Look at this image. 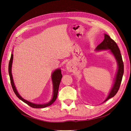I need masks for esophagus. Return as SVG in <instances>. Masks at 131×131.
<instances>
[{
  "label": "esophagus",
  "instance_id": "esophagus-1",
  "mask_svg": "<svg viewBox=\"0 0 131 131\" xmlns=\"http://www.w3.org/2000/svg\"><path fill=\"white\" fill-rule=\"evenodd\" d=\"M67 69H68V70L70 72H73V70H74V67L73 66V65L72 64V63H68L67 64Z\"/></svg>",
  "mask_w": 131,
  "mask_h": 131
}]
</instances>
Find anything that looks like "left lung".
<instances>
[{"instance_id": "8db88e82", "label": "left lung", "mask_w": 131, "mask_h": 131, "mask_svg": "<svg viewBox=\"0 0 131 131\" xmlns=\"http://www.w3.org/2000/svg\"><path fill=\"white\" fill-rule=\"evenodd\" d=\"M106 49H110L111 52L113 53V54L114 55V56L115 57L117 62L118 67L115 80L114 85L112 90L110 91L109 96L106 98L104 102L106 101L107 100H109V99L113 97L118 92L121 85L123 74H124V63H123L121 54L120 53L119 48H118V47L115 41L113 40L108 35L105 34L104 40L100 44H99L97 46L96 50H101Z\"/></svg>"}]
</instances>
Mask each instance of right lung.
Returning <instances> with one entry per match:
<instances>
[{
	"instance_id": "right-lung-1",
	"label": "right lung",
	"mask_w": 131,
	"mask_h": 131,
	"mask_svg": "<svg viewBox=\"0 0 131 131\" xmlns=\"http://www.w3.org/2000/svg\"><path fill=\"white\" fill-rule=\"evenodd\" d=\"M13 54H11V58H10L9 63V68H8L9 69V74L10 75V82H11L12 88H13V89L14 91V92H15V94L17 96V97L19 99H20V100L21 101H22L23 102H25V103L29 105L30 106L32 107V108H46V106H48L52 104L55 101H56L57 97L59 84H60L61 79L62 78L61 70L60 69H57L56 70H55L54 72L52 73V81H53V98L52 100H51V101L49 103H48L44 104H34V103H31L30 102L24 100L23 98H22L20 96H19V94L17 92V91L15 88V86L14 85V81H13V76H12V74H11V67H12V63H13Z\"/></svg>"
}]
</instances>
